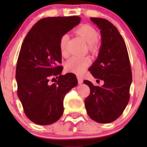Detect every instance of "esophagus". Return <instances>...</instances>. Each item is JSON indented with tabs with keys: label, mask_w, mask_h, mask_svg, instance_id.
<instances>
[{
	"label": "esophagus",
	"mask_w": 147,
	"mask_h": 147,
	"mask_svg": "<svg viewBox=\"0 0 147 147\" xmlns=\"http://www.w3.org/2000/svg\"><path fill=\"white\" fill-rule=\"evenodd\" d=\"M78 83L79 84H82L83 82V79L82 78H80V77H78Z\"/></svg>",
	"instance_id": "obj_1"
}]
</instances>
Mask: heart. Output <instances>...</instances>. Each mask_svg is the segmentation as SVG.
I'll use <instances>...</instances> for the list:
<instances>
[{
	"mask_svg": "<svg viewBox=\"0 0 147 147\" xmlns=\"http://www.w3.org/2000/svg\"><path fill=\"white\" fill-rule=\"evenodd\" d=\"M76 32L89 44V49L91 51H94L97 48V41L99 38V33L94 28L90 25H82L76 30ZM69 35L63 34L60 38L59 47L62 55H66L67 53V43L69 41ZM91 63V60L88 57L73 56L67 61L65 69L67 71L77 75H82L87 67Z\"/></svg>",
	"mask_w": 147,
	"mask_h": 147,
	"instance_id": "1",
	"label": "heart"
}]
</instances>
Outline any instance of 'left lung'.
Wrapping results in <instances>:
<instances>
[{
  "label": "left lung",
  "mask_w": 147,
  "mask_h": 147,
  "mask_svg": "<svg viewBox=\"0 0 147 147\" xmlns=\"http://www.w3.org/2000/svg\"><path fill=\"white\" fill-rule=\"evenodd\" d=\"M90 20L100 30L102 45L98 57L89 70L94 78L103 80L104 84L99 87L84 81L90 89L84 105L92 119L110 123L121 116L129 100L131 65L125 42L117 28L101 18Z\"/></svg>",
  "instance_id": "1"
}]
</instances>
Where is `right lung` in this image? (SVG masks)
<instances>
[{
  "label": "right lung",
  "mask_w": 147,
  "mask_h": 147,
  "mask_svg": "<svg viewBox=\"0 0 147 147\" xmlns=\"http://www.w3.org/2000/svg\"><path fill=\"white\" fill-rule=\"evenodd\" d=\"M80 20L79 16L45 18L23 40L16 65L17 94L26 115L35 124L47 125L60 119L65 96L78 84L75 75H61L59 41ZM55 76L58 80L50 85L49 80Z\"/></svg>",
  "instance_id": "add662e5"
}]
</instances>
